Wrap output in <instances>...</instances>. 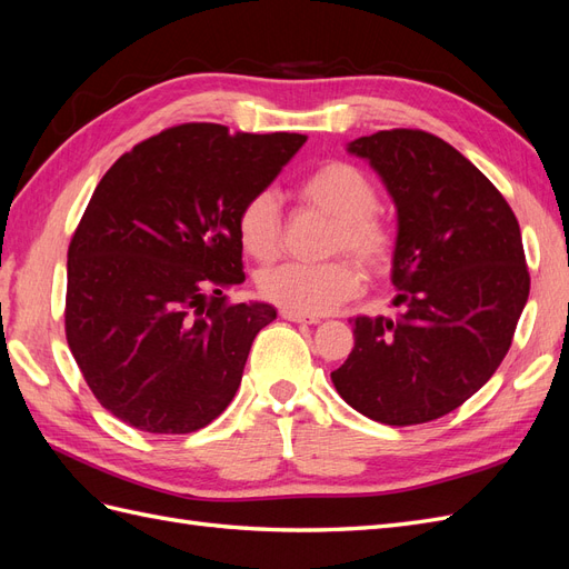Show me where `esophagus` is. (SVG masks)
Returning <instances> with one entry per match:
<instances>
[{"mask_svg":"<svg viewBox=\"0 0 569 569\" xmlns=\"http://www.w3.org/2000/svg\"><path fill=\"white\" fill-rule=\"evenodd\" d=\"M280 316L284 318V320H289V322H306V325H318L320 322V318L318 316H306V313H297V311H280Z\"/></svg>","mask_w":569,"mask_h":569,"instance_id":"1","label":"esophagus"}]
</instances>
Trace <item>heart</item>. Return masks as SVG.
Instances as JSON below:
<instances>
[{
  "instance_id": "1",
  "label": "heart",
  "mask_w": 569,
  "mask_h": 569,
  "mask_svg": "<svg viewBox=\"0 0 569 569\" xmlns=\"http://www.w3.org/2000/svg\"><path fill=\"white\" fill-rule=\"evenodd\" d=\"M308 209L332 220L327 251L351 253L370 272H385L396 253V232L377 213L380 192L368 173L349 161H327L308 173L299 187ZM237 237L256 261H272L282 244V213L272 192L251 194L237 213ZM266 301L306 316L330 313L363 289V272L349 258L327 263H282L256 280Z\"/></svg>"
}]
</instances>
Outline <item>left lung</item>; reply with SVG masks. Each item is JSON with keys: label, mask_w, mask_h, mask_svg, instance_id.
I'll return each mask as SVG.
<instances>
[{"label": "left lung", "mask_w": 569, "mask_h": 569, "mask_svg": "<svg viewBox=\"0 0 569 569\" xmlns=\"http://www.w3.org/2000/svg\"><path fill=\"white\" fill-rule=\"evenodd\" d=\"M349 151L382 176L399 213L396 316L353 318L339 396L385 425L456 410L506 358L529 297L518 218L493 182L441 137L393 128Z\"/></svg>", "instance_id": "left-lung-1"}]
</instances>
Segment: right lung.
I'll list each match as a JSON object with an SVG mask.
<instances>
[{"label": "right lung", "mask_w": 569, "mask_h": 569, "mask_svg": "<svg viewBox=\"0 0 569 569\" xmlns=\"http://www.w3.org/2000/svg\"><path fill=\"white\" fill-rule=\"evenodd\" d=\"M308 140L166 128L99 180L68 244L66 339L94 399L149 435H189L234 399L268 303L244 282L237 213Z\"/></svg>", "instance_id": "add662e5"}]
</instances>
